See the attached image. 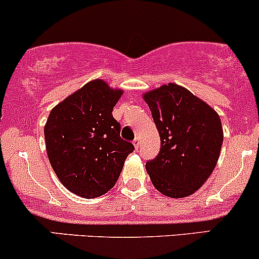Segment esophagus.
Segmentation results:
<instances>
[{"instance_id":"obj_1","label":"esophagus","mask_w":259,"mask_h":259,"mask_svg":"<svg viewBox=\"0 0 259 259\" xmlns=\"http://www.w3.org/2000/svg\"><path fill=\"white\" fill-rule=\"evenodd\" d=\"M133 143H134V146H135L136 150L140 149V138H139V136H136Z\"/></svg>"}]
</instances>
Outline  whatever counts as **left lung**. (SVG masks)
<instances>
[{"instance_id": "8db88e82", "label": "left lung", "mask_w": 259, "mask_h": 259, "mask_svg": "<svg viewBox=\"0 0 259 259\" xmlns=\"http://www.w3.org/2000/svg\"><path fill=\"white\" fill-rule=\"evenodd\" d=\"M161 149L146 162L155 188L171 198L193 194L217 166L224 134L218 113L178 84L145 93Z\"/></svg>"}]
</instances>
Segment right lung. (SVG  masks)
I'll return each instance as SVG.
<instances>
[{
	"label": "right lung",
	"mask_w": 259,
	"mask_h": 259,
	"mask_svg": "<svg viewBox=\"0 0 259 259\" xmlns=\"http://www.w3.org/2000/svg\"><path fill=\"white\" fill-rule=\"evenodd\" d=\"M123 91L88 82L51 110L44 127L48 157L70 192L92 199L114 187L134 145L120 138L113 108Z\"/></svg>",
	"instance_id": "1"
}]
</instances>
